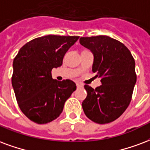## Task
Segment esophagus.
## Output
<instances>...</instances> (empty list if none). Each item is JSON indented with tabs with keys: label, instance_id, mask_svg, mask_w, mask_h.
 Masks as SVG:
<instances>
[{
	"label": "esophagus",
	"instance_id": "1",
	"mask_svg": "<svg viewBox=\"0 0 150 150\" xmlns=\"http://www.w3.org/2000/svg\"><path fill=\"white\" fill-rule=\"evenodd\" d=\"M76 86H77V88H82V87L83 86V85L79 83H76Z\"/></svg>",
	"mask_w": 150,
	"mask_h": 150
}]
</instances>
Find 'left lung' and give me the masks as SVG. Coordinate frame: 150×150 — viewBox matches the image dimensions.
I'll return each mask as SVG.
<instances>
[{
    "label": "left lung",
    "mask_w": 150,
    "mask_h": 150,
    "mask_svg": "<svg viewBox=\"0 0 150 150\" xmlns=\"http://www.w3.org/2000/svg\"><path fill=\"white\" fill-rule=\"evenodd\" d=\"M79 43L94 55L92 71L102 83L95 89L84 86L87 96L82 103L83 110L95 122H111L122 115L131 101L137 81L134 59L122 43L106 35L81 37Z\"/></svg>",
    "instance_id": "left-lung-1"
}]
</instances>
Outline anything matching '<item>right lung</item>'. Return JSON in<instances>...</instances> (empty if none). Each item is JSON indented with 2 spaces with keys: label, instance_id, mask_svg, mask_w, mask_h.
I'll list each match as a JSON object with an SVG mask.
<instances>
[{
  "label": "right lung",
  "instance_id": "right-lung-1",
  "mask_svg": "<svg viewBox=\"0 0 150 150\" xmlns=\"http://www.w3.org/2000/svg\"><path fill=\"white\" fill-rule=\"evenodd\" d=\"M79 36L48 35L28 42L13 64L12 85L20 109L37 124H46L60 115L67 99L76 90L73 81H57L52 70L60 67L67 50Z\"/></svg>",
  "mask_w": 150,
  "mask_h": 150
}]
</instances>
